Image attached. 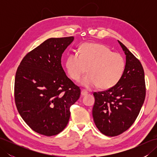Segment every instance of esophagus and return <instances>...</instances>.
<instances>
[{
  "instance_id": "1",
  "label": "esophagus",
  "mask_w": 157,
  "mask_h": 157,
  "mask_svg": "<svg viewBox=\"0 0 157 157\" xmlns=\"http://www.w3.org/2000/svg\"><path fill=\"white\" fill-rule=\"evenodd\" d=\"M88 94V92L86 91V90H83L81 91V96H86V95H87Z\"/></svg>"
}]
</instances>
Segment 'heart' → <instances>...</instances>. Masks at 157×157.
I'll return each mask as SVG.
<instances>
[{
	"mask_svg": "<svg viewBox=\"0 0 157 157\" xmlns=\"http://www.w3.org/2000/svg\"><path fill=\"white\" fill-rule=\"evenodd\" d=\"M65 66L68 75L75 81L88 68V74L79 82L83 87L92 89L99 86L101 89L108 90L121 80L125 61L121 55L113 52L104 44L84 43L79 52H73L67 56Z\"/></svg>",
	"mask_w": 157,
	"mask_h": 157,
	"instance_id": "1",
	"label": "heart"
}]
</instances>
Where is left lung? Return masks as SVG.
Segmentation results:
<instances>
[{
  "label": "left lung",
  "instance_id": "1",
  "mask_svg": "<svg viewBox=\"0 0 157 157\" xmlns=\"http://www.w3.org/2000/svg\"><path fill=\"white\" fill-rule=\"evenodd\" d=\"M125 55V67L117 84L94 92L92 116L102 134L115 136L128 129L137 118L146 95L144 72L141 63L118 40Z\"/></svg>",
  "mask_w": 157,
  "mask_h": 157
}]
</instances>
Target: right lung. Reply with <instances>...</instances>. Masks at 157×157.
<instances>
[{
	"mask_svg": "<svg viewBox=\"0 0 157 157\" xmlns=\"http://www.w3.org/2000/svg\"><path fill=\"white\" fill-rule=\"evenodd\" d=\"M74 38H51L25 55L17 70L15 101L22 119L34 132L51 136L67 125L70 107L80 89L66 75L61 56Z\"/></svg>",
	"mask_w": 157,
	"mask_h": 157,
	"instance_id": "obj_1",
	"label": "right lung"
}]
</instances>
